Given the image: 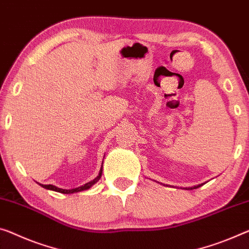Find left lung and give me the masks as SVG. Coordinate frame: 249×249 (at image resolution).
<instances>
[{
	"label": "left lung",
	"mask_w": 249,
	"mask_h": 249,
	"mask_svg": "<svg viewBox=\"0 0 249 249\" xmlns=\"http://www.w3.org/2000/svg\"><path fill=\"white\" fill-rule=\"evenodd\" d=\"M200 186H202V183H201V185H198V186H195V187H191V188H188V189H196V188H198V187H200Z\"/></svg>",
	"instance_id": "left-lung-1"
}]
</instances>
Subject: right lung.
<instances>
[{"label":"right lung","instance_id":"right-lung-1","mask_svg":"<svg viewBox=\"0 0 249 249\" xmlns=\"http://www.w3.org/2000/svg\"><path fill=\"white\" fill-rule=\"evenodd\" d=\"M101 175H102V166H101L100 171H99V175L93 179V180L87 182L86 185H83L81 187H78V188H74V189H61V188H58V187H55V186H53V185H41V183H40V186H42L45 189L53 190V191H58V193H61V194H73V193H78V191H82V190H87V189L91 188V187H92L95 182L99 181V179L101 178Z\"/></svg>","mask_w":249,"mask_h":249}]
</instances>
